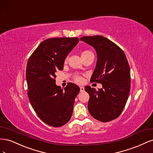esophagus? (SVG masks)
Listing matches in <instances>:
<instances>
[{
    "mask_svg": "<svg viewBox=\"0 0 153 153\" xmlns=\"http://www.w3.org/2000/svg\"><path fill=\"white\" fill-rule=\"evenodd\" d=\"M80 92H84V91H85L84 87H82V86L80 87Z\"/></svg>",
    "mask_w": 153,
    "mask_h": 153,
    "instance_id": "esophagus-1",
    "label": "esophagus"
}]
</instances>
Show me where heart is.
<instances>
[{
  "label": "heart",
  "instance_id": "1",
  "mask_svg": "<svg viewBox=\"0 0 153 153\" xmlns=\"http://www.w3.org/2000/svg\"><path fill=\"white\" fill-rule=\"evenodd\" d=\"M92 53V52H90V51L85 50V51H84V52H83L82 53V55H82V57H83V56H85V55L89 54V53ZM67 61V58H66V59H65V61ZM74 80H75V82L78 83V84H80V83H82L83 81H84V80H83L82 77L80 76H79V75H76L75 77H74Z\"/></svg>",
  "mask_w": 153,
  "mask_h": 153
}]
</instances>
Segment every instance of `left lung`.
<instances>
[{
	"label": "left lung",
	"mask_w": 153,
	"mask_h": 153,
	"mask_svg": "<svg viewBox=\"0 0 153 153\" xmlns=\"http://www.w3.org/2000/svg\"><path fill=\"white\" fill-rule=\"evenodd\" d=\"M80 39L95 48L98 59L91 81L103 85L98 91L85 87L89 94L88 110L100 121H112L121 114L129 94L130 69L127 58L119 46L103 36H84Z\"/></svg>",
	"instance_id": "left-lung-1"
}]
</instances>
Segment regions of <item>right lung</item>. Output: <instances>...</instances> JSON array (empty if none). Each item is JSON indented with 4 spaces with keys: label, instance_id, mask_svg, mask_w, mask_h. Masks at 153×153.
Here are the masks:
<instances>
[{
    "label": "right lung",
    "instance_id": "1",
    "mask_svg": "<svg viewBox=\"0 0 153 153\" xmlns=\"http://www.w3.org/2000/svg\"><path fill=\"white\" fill-rule=\"evenodd\" d=\"M79 41L78 38L47 39L41 42L27 64V95L41 121L60 127L70 120L75 99L80 88L73 83L61 89L55 85L57 71L63 69L64 60Z\"/></svg>",
    "mask_w": 153,
    "mask_h": 153
}]
</instances>
